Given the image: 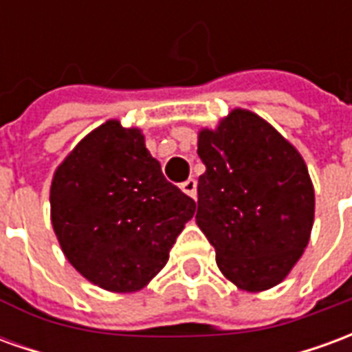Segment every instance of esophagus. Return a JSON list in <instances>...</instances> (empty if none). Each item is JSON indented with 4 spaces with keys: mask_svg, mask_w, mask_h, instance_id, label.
Here are the masks:
<instances>
[{
    "mask_svg": "<svg viewBox=\"0 0 352 352\" xmlns=\"http://www.w3.org/2000/svg\"><path fill=\"white\" fill-rule=\"evenodd\" d=\"M196 186H198L196 181H194V179H188V181H184V183L181 184V190H183L184 194H188L190 198L196 199Z\"/></svg>",
    "mask_w": 352,
    "mask_h": 352,
    "instance_id": "34e87169",
    "label": "esophagus"
}]
</instances>
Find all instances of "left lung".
<instances>
[{"mask_svg": "<svg viewBox=\"0 0 352 352\" xmlns=\"http://www.w3.org/2000/svg\"><path fill=\"white\" fill-rule=\"evenodd\" d=\"M196 222L234 285H279L309 243L315 192L305 162L279 131L245 109L201 130Z\"/></svg>", "mask_w": 352, "mask_h": 352, "instance_id": "obj_1", "label": "left lung"}]
</instances>
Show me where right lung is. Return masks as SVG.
<instances>
[{
	"instance_id": "add662e5",
	"label": "right lung",
	"mask_w": 352,
	"mask_h": 352,
	"mask_svg": "<svg viewBox=\"0 0 352 352\" xmlns=\"http://www.w3.org/2000/svg\"><path fill=\"white\" fill-rule=\"evenodd\" d=\"M50 209L65 258L82 277L135 292L166 265L196 204L164 177L138 128L109 120L56 169Z\"/></svg>"
}]
</instances>
